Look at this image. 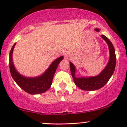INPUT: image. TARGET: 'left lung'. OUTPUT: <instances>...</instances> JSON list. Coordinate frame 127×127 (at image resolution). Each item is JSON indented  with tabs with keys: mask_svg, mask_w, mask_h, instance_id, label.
<instances>
[{
	"mask_svg": "<svg viewBox=\"0 0 127 127\" xmlns=\"http://www.w3.org/2000/svg\"><path fill=\"white\" fill-rule=\"evenodd\" d=\"M95 31L99 32V29H96ZM101 37L108 45L110 52V58L106 67L98 75L89 78H76L75 75L76 72L75 65L73 64L72 63L70 62V68L74 82L77 87L82 90L94 91L102 88L108 82L115 71L116 58L114 47L110 40L106 36L101 35Z\"/></svg>",
	"mask_w": 127,
	"mask_h": 127,
	"instance_id": "8db88e82",
	"label": "left lung"
}]
</instances>
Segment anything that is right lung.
Wrapping results in <instances>:
<instances>
[{
	"mask_svg": "<svg viewBox=\"0 0 127 127\" xmlns=\"http://www.w3.org/2000/svg\"><path fill=\"white\" fill-rule=\"evenodd\" d=\"M15 44L16 43L13 45L9 53V68L12 78L20 88L29 94H39L47 91L51 86L54 75L63 57H60L54 61L43 75L36 78H27L21 75L16 70L13 63L12 53Z\"/></svg>",
	"mask_w": 127,
	"mask_h": 127,
	"instance_id": "add662e5",
	"label": "right lung"
}]
</instances>
